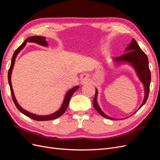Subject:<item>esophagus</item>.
Returning <instances> with one entry per match:
<instances>
[{"label":"esophagus","instance_id":"obj_1","mask_svg":"<svg viewBox=\"0 0 160 160\" xmlns=\"http://www.w3.org/2000/svg\"><path fill=\"white\" fill-rule=\"evenodd\" d=\"M81 80L83 81L84 82H87L90 80V78H89V76L88 74H84L83 76H82Z\"/></svg>","mask_w":160,"mask_h":160}]
</instances>
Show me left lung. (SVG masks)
<instances>
[{
  "instance_id": "obj_1",
  "label": "left lung",
  "mask_w": 160,
  "mask_h": 160,
  "mask_svg": "<svg viewBox=\"0 0 160 160\" xmlns=\"http://www.w3.org/2000/svg\"><path fill=\"white\" fill-rule=\"evenodd\" d=\"M126 51L128 52L120 56H118V57L114 58V60L118 63L128 62L131 64L136 70V73L140 81L143 84L144 90H145V96H144L143 101L140 108H139V109H140L143 105L145 104V103L148 100L149 92V85H150L151 82V73L149 68L148 59L146 54L143 52V50L139 46L134 38L132 40V42L130 44V45L127 46ZM97 95L98 90L96 89V94L93 100V105L96 111L102 116L108 118V119L116 120L114 119V118H112L108 116L102 112L97 103Z\"/></svg>"
}]
</instances>
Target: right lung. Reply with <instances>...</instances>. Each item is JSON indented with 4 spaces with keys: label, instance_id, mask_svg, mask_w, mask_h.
Returning <instances> with one entry per match:
<instances>
[{
    "label": "right lung",
    "instance_id": "add662e5",
    "mask_svg": "<svg viewBox=\"0 0 160 160\" xmlns=\"http://www.w3.org/2000/svg\"><path fill=\"white\" fill-rule=\"evenodd\" d=\"M34 42L37 43L38 44H40L44 46H47L48 44L47 42L46 41V38L44 37H40V36H33V37H30L28 38H27L24 40V42L20 45L19 47L15 50V52H14V54L12 56V60H11V66H10V68L8 70V84L10 86V89H11V95H12V100L14 103L15 106L17 108V109L20 112H22L23 114L26 115L27 116L29 117L30 118H31L32 120H37V121H47V120H54L56 119L60 116H61L65 112L67 107L68 106L70 100L72 96L73 95V94L74 92L79 88V86H76L72 88H71L70 90H68V92H67L64 100L63 101L62 104L61 108L60 109L53 114H50V115H46V116H38V115H36L34 114H32V113H30L27 111H26L25 110H24L23 108H22L20 106V105L18 104V102L15 98V96L14 94V92L12 90V83H11V74H12V71L13 69V67L14 65V62H15V59H16V57L17 56L18 54L21 51V50H22V48L24 47L26 44L27 42Z\"/></svg>",
    "mask_w": 160,
    "mask_h": 160
}]
</instances>
